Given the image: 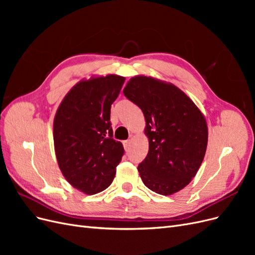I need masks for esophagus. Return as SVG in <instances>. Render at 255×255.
<instances>
[{
	"label": "esophagus",
	"instance_id": "esophagus-1",
	"mask_svg": "<svg viewBox=\"0 0 255 255\" xmlns=\"http://www.w3.org/2000/svg\"><path fill=\"white\" fill-rule=\"evenodd\" d=\"M123 145H125V149H126V151H128L129 146H130V140H126V141H123Z\"/></svg>",
	"mask_w": 255,
	"mask_h": 255
}]
</instances>
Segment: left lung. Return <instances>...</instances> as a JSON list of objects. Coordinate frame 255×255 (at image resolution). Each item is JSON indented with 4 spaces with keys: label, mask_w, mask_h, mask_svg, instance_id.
Segmentation results:
<instances>
[{
    "label": "left lung",
    "mask_w": 255,
    "mask_h": 255,
    "mask_svg": "<svg viewBox=\"0 0 255 255\" xmlns=\"http://www.w3.org/2000/svg\"><path fill=\"white\" fill-rule=\"evenodd\" d=\"M123 94L145 119L149 152L137 168L143 184L164 196L183 189L205 155L208 134L202 113L181 89L153 78H132Z\"/></svg>",
    "instance_id": "obj_1"
}]
</instances>
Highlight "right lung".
<instances>
[{
  "label": "right lung",
  "instance_id": "1",
  "mask_svg": "<svg viewBox=\"0 0 255 255\" xmlns=\"http://www.w3.org/2000/svg\"><path fill=\"white\" fill-rule=\"evenodd\" d=\"M126 79L106 75L82 81L68 92L54 119V146L66 180L95 195L112 184L125 149L113 138L111 107Z\"/></svg>",
  "mask_w": 255,
  "mask_h": 255
}]
</instances>
